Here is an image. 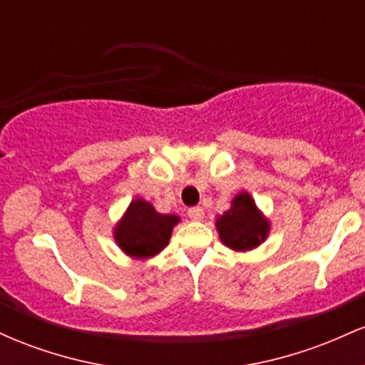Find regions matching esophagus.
I'll return each mask as SVG.
<instances>
[{"label":"esophagus","instance_id":"1","mask_svg":"<svg viewBox=\"0 0 365 365\" xmlns=\"http://www.w3.org/2000/svg\"><path fill=\"white\" fill-rule=\"evenodd\" d=\"M188 216H190V220H194V221H200V220H204V209L202 207H190L188 209Z\"/></svg>","mask_w":365,"mask_h":365}]
</instances>
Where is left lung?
Instances as JSON below:
<instances>
[{"mask_svg": "<svg viewBox=\"0 0 365 365\" xmlns=\"http://www.w3.org/2000/svg\"><path fill=\"white\" fill-rule=\"evenodd\" d=\"M216 228L223 244L233 250L254 249L269 232L267 221L261 216L254 200L245 192L233 199L232 209L217 217Z\"/></svg>", "mask_w": 365, "mask_h": 365, "instance_id": "8db88e82", "label": "left lung"}]
</instances>
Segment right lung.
<instances>
[{
	"label": "right lung",
	"instance_id": "obj_1",
	"mask_svg": "<svg viewBox=\"0 0 365 365\" xmlns=\"http://www.w3.org/2000/svg\"><path fill=\"white\" fill-rule=\"evenodd\" d=\"M177 223V216L159 215L149 202L135 199L116 226L115 238L132 257H150L168 244L171 230Z\"/></svg>",
	"mask_w": 365,
	"mask_h": 365
}]
</instances>
